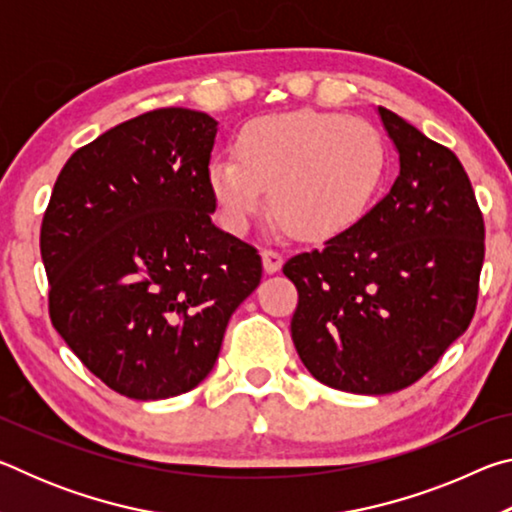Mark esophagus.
<instances>
[{
  "mask_svg": "<svg viewBox=\"0 0 512 512\" xmlns=\"http://www.w3.org/2000/svg\"><path fill=\"white\" fill-rule=\"evenodd\" d=\"M262 264H264V271L271 275V273L280 271L284 264V257H282V253H277V250L266 248V250H262Z\"/></svg>",
  "mask_w": 512,
  "mask_h": 512,
  "instance_id": "1",
  "label": "esophagus"
}]
</instances>
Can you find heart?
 I'll list each match as a JSON object with an SVG mask.
<instances>
[{"instance_id": "heart-1", "label": "heart", "mask_w": 512, "mask_h": 512, "mask_svg": "<svg viewBox=\"0 0 512 512\" xmlns=\"http://www.w3.org/2000/svg\"><path fill=\"white\" fill-rule=\"evenodd\" d=\"M235 153L207 169L225 223L244 230L266 203L307 241L341 235L375 198L386 169L379 133L361 119L318 110L264 115L241 128Z\"/></svg>"}]
</instances>
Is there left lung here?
<instances>
[{
    "label": "left lung",
    "instance_id": "1",
    "mask_svg": "<svg viewBox=\"0 0 512 512\" xmlns=\"http://www.w3.org/2000/svg\"><path fill=\"white\" fill-rule=\"evenodd\" d=\"M400 176L368 214L291 257V339L320 384L357 395L402 391L436 366L476 309L485 228L461 160L377 108Z\"/></svg>",
    "mask_w": 512,
    "mask_h": 512
}]
</instances>
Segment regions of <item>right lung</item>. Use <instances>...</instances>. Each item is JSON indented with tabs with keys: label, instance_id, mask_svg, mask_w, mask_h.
Masks as SVG:
<instances>
[{
	"label": "right lung",
	"instance_id": "add662e5",
	"mask_svg": "<svg viewBox=\"0 0 512 512\" xmlns=\"http://www.w3.org/2000/svg\"><path fill=\"white\" fill-rule=\"evenodd\" d=\"M216 126L160 108L110 128L65 162L42 219L51 323L131 400L201 384L262 280L257 250L212 223Z\"/></svg>",
	"mask_w": 512,
	"mask_h": 512
}]
</instances>
